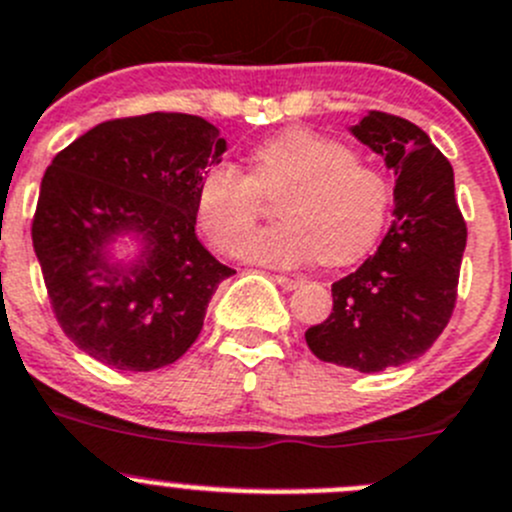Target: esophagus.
Wrapping results in <instances>:
<instances>
[{
  "mask_svg": "<svg viewBox=\"0 0 512 512\" xmlns=\"http://www.w3.org/2000/svg\"><path fill=\"white\" fill-rule=\"evenodd\" d=\"M301 276H276V284L281 286V289H286V291H294V289H299L301 286Z\"/></svg>",
  "mask_w": 512,
  "mask_h": 512,
  "instance_id": "34e87169",
  "label": "esophagus"
}]
</instances>
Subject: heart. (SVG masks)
Here are the masks:
<instances>
[{"mask_svg":"<svg viewBox=\"0 0 512 512\" xmlns=\"http://www.w3.org/2000/svg\"><path fill=\"white\" fill-rule=\"evenodd\" d=\"M281 223L253 233L243 259L264 266H299L319 256L326 266L362 259L382 233L389 180L357 160L342 140L309 128H289L251 150L248 175L216 163L201 175L196 218L218 251L233 253L261 213V196L274 198Z\"/></svg>","mask_w":512,"mask_h":512,"instance_id":"obj_1","label":"heart"}]
</instances>
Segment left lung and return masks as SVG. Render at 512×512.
<instances>
[{
	"mask_svg": "<svg viewBox=\"0 0 512 512\" xmlns=\"http://www.w3.org/2000/svg\"><path fill=\"white\" fill-rule=\"evenodd\" d=\"M354 138L394 170V221L377 253L334 281L329 319L306 329L321 362L384 372L422 357L450 321L467 226L455 201L452 165L425 130L369 110Z\"/></svg>",
	"mask_w": 512,
	"mask_h": 512,
	"instance_id": "obj_1",
	"label": "left lung"
}]
</instances>
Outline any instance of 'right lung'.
<instances>
[{
    "instance_id": "1",
    "label": "right lung",
    "mask_w": 512,
    "mask_h": 512,
    "mask_svg": "<svg viewBox=\"0 0 512 512\" xmlns=\"http://www.w3.org/2000/svg\"><path fill=\"white\" fill-rule=\"evenodd\" d=\"M226 140L198 115L148 113L95 125L55 155L32 243L52 311L77 349L123 372H153L191 349L218 284L236 274L196 236V191ZM133 232L138 262L109 243Z\"/></svg>"
}]
</instances>
